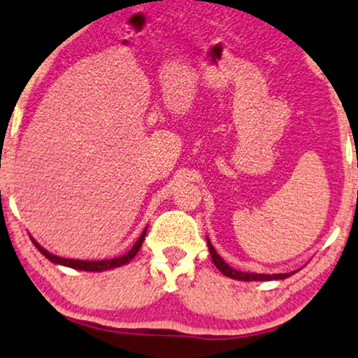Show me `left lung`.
Returning <instances> with one entry per match:
<instances>
[{
	"mask_svg": "<svg viewBox=\"0 0 358 358\" xmlns=\"http://www.w3.org/2000/svg\"><path fill=\"white\" fill-rule=\"evenodd\" d=\"M208 249H209V254H211V259L214 262V265H216V268L221 271L222 275L229 276V278L242 280V282H268V280H285V278H288L289 275L294 273V271H292V273L265 275V273H249V271H239V270L232 268V266H229L226 262H224L221 257L217 255L216 249H214V247L211 245L209 239H208Z\"/></svg>",
	"mask_w": 358,
	"mask_h": 358,
	"instance_id": "left-lung-1",
	"label": "left lung"
}]
</instances>
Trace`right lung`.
<instances>
[{"label": "right lung", "instance_id": "right-lung-1", "mask_svg": "<svg viewBox=\"0 0 358 358\" xmlns=\"http://www.w3.org/2000/svg\"><path fill=\"white\" fill-rule=\"evenodd\" d=\"M145 234H147V227L144 229V232H142L139 239L136 241V244L132 245V249L127 252V254H124L121 257H116V259H109V260H75V259H64V257L50 254V252H47L44 247H41L39 244H37V242L32 239V237H31V239H32V242H34V245L37 247V250H39L41 254L45 257V259H49L50 262H54V264H59V265H64V266H70V268H75V270L104 271V270H111V268H116V266L129 264V262L136 257L137 252H139L142 242H144V239H145Z\"/></svg>", "mask_w": 358, "mask_h": 358}]
</instances>
